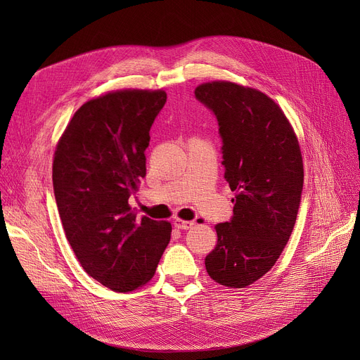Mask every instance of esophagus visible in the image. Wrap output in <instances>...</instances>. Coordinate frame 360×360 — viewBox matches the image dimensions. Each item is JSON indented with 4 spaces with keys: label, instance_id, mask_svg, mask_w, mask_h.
<instances>
[{
    "label": "esophagus",
    "instance_id": "esophagus-1",
    "mask_svg": "<svg viewBox=\"0 0 360 360\" xmlns=\"http://www.w3.org/2000/svg\"><path fill=\"white\" fill-rule=\"evenodd\" d=\"M174 224H175V228L186 231V229H191V228H193V226H194L195 223H194V221H190V220H182V219H175Z\"/></svg>",
    "mask_w": 360,
    "mask_h": 360
}]
</instances>
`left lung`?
I'll return each instance as SVG.
<instances>
[{"label":"left lung","instance_id":"8db88e82","mask_svg":"<svg viewBox=\"0 0 360 360\" xmlns=\"http://www.w3.org/2000/svg\"><path fill=\"white\" fill-rule=\"evenodd\" d=\"M195 98L214 112L233 217L214 226L216 248L205 257L209 276L226 288H247L269 273L296 221L304 162L285 112L257 89L232 82L197 86Z\"/></svg>","mask_w":360,"mask_h":360}]
</instances>
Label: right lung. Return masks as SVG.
Returning a JSON list of instances; mask_svg holds the SVG:
<instances>
[{"label":"right lung","instance_id":"obj_1","mask_svg":"<svg viewBox=\"0 0 360 360\" xmlns=\"http://www.w3.org/2000/svg\"><path fill=\"white\" fill-rule=\"evenodd\" d=\"M166 91L122 89L82 105L56 144L53 194L84 271L113 292L153 278L172 224L137 219L128 198L146 176L150 127Z\"/></svg>","mask_w":360,"mask_h":360}]
</instances>
